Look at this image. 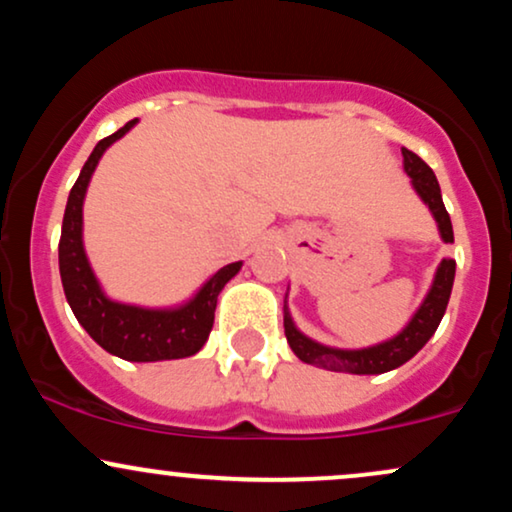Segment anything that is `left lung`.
Instances as JSON below:
<instances>
[{
    "mask_svg": "<svg viewBox=\"0 0 512 512\" xmlns=\"http://www.w3.org/2000/svg\"><path fill=\"white\" fill-rule=\"evenodd\" d=\"M402 156L404 170H407V175L411 178L416 195L424 199V204L431 209L433 219L438 223L440 238H443L445 243H452L455 236H452L450 214L445 211L436 173H433L414 151L402 149ZM452 281H455V260H448V257H445V260L438 264L436 276H433V284L426 293L424 303H421L419 308H416V313L411 315L407 327L399 334H395L392 339H387V342L366 346V349H334V346H325L315 342V339L305 337V334L293 325L289 308L284 305L286 342H289L293 354L301 358L303 363H310V366L354 375L387 373V370H395L402 366V363H407L411 356L419 354L428 339L436 334L440 320H443L445 315V308H448Z\"/></svg>",
    "mask_w": 512,
    "mask_h": 512,
    "instance_id": "left-lung-1",
    "label": "left lung"
}]
</instances>
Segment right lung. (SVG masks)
Segmentation results:
<instances>
[{"label":"right lung","mask_w":512,"mask_h":512,"mask_svg":"<svg viewBox=\"0 0 512 512\" xmlns=\"http://www.w3.org/2000/svg\"><path fill=\"white\" fill-rule=\"evenodd\" d=\"M134 125L137 120H129L125 127L96 144L69 192L60 236V276L64 296H67L69 308L79 325L108 354L134 363L195 356L214 327L216 298L223 286L240 272L243 262L221 267L214 276H209L207 284L190 301L178 308H142V305L120 303L105 296L84 250V197L88 182H91L93 170L105 149L125 137Z\"/></svg>","instance_id":"add662e5"}]
</instances>
